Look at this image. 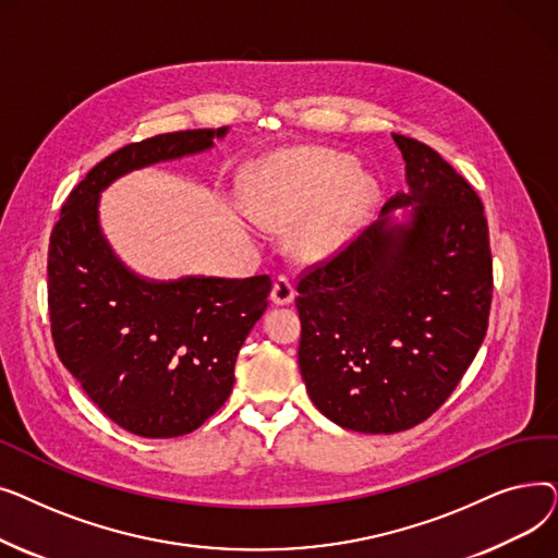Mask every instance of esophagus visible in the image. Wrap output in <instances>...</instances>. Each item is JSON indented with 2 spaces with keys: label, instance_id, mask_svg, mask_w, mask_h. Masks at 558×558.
Listing matches in <instances>:
<instances>
[{
  "label": "esophagus",
  "instance_id": "esophagus-1",
  "mask_svg": "<svg viewBox=\"0 0 558 558\" xmlns=\"http://www.w3.org/2000/svg\"><path fill=\"white\" fill-rule=\"evenodd\" d=\"M294 296H296V291H294L291 280L287 276H278L274 282V289H271V301L276 305H289L291 301H294Z\"/></svg>",
  "mask_w": 558,
  "mask_h": 558
}]
</instances>
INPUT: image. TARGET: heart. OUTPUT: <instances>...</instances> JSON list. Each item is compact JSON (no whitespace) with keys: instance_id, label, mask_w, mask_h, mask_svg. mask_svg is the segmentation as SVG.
Returning <instances> with one entry per match:
<instances>
[{"instance_id":"heart-1","label":"heart","mask_w":558,"mask_h":558,"mask_svg":"<svg viewBox=\"0 0 558 558\" xmlns=\"http://www.w3.org/2000/svg\"><path fill=\"white\" fill-rule=\"evenodd\" d=\"M373 198V181L353 158L312 149L262 169L251 190V210L267 226H294L296 253L316 259L353 238Z\"/></svg>"}]
</instances>
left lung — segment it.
Listing matches in <instances>:
<instances>
[{
  "mask_svg": "<svg viewBox=\"0 0 558 558\" xmlns=\"http://www.w3.org/2000/svg\"><path fill=\"white\" fill-rule=\"evenodd\" d=\"M393 140L409 192L296 287L307 393L362 434L414 427L450 398L486 337L493 299L477 192L432 146ZM398 207L410 209L402 225L390 217Z\"/></svg>",
  "mask_w": 558,
  "mask_h": 558,
  "instance_id": "1",
  "label": "left lung"
}]
</instances>
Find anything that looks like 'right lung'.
I'll return each mask as SVG.
<instances>
[{
    "label": "right lung",
    "mask_w": 558,
    "mask_h": 558,
    "mask_svg": "<svg viewBox=\"0 0 558 558\" xmlns=\"http://www.w3.org/2000/svg\"><path fill=\"white\" fill-rule=\"evenodd\" d=\"M226 133L179 131L122 146L87 171L51 230L56 353L112 423L144 438L190 434L228 400L234 360L269 305L271 278H140L104 238L99 194L133 169L210 149Z\"/></svg>",
    "instance_id": "obj_1"
}]
</instances>
